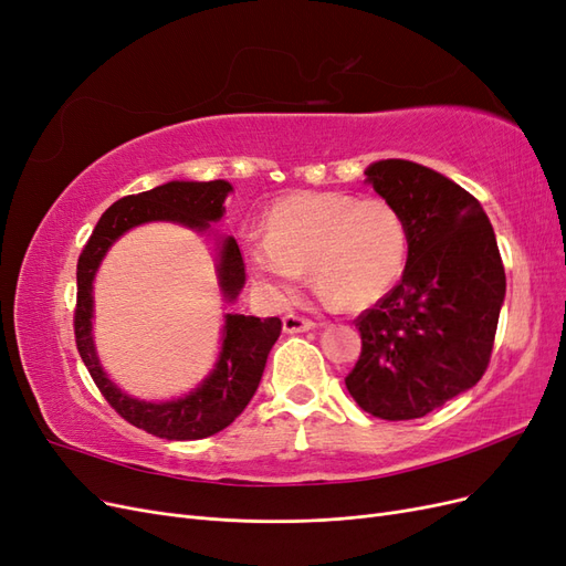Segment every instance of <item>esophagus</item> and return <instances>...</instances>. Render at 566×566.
<instances>
[{
	"label": "esophagus",
	"instance_id": "esophagus-1",
	"mask_svg": "<svg viewBox=\"0 0 566 566\" xmlns=\"http://www.w3.org/2000/svg\"><path fill=\"white\" fill-rule=\"evenodd\" d=\"M312 328H314V323H312L310 318L297 316V314H285V316H283V331H285L287 335L306 333V331H312Z\"/></svg>",
	"mask_w": 566,
	"mask_h": 566
}]
</instances>
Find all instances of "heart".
<instances>
[{
  "label": "heart",
  "instance_id": "1",
  "mask_svg": "<svg viewBox=\"0 0 566 566\" xmlns=\"http://www.w3.org/2000/svg\"><path fill=\"white\" fill-rule=\"evenodd\" d=\"M406 248V221L391 202L304 191L273 205L266 238L243 243V256L271 300L293 297L310 266L325 302L358 310L378 302L399 279Z\"/></svg>",
  "mask_w": 566,
  "mask_h": 566
}]
</instances>
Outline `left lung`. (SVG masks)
I'll return each instance as SVG.
<instances>
[{
  "label": "left lung",
  "mask_w": 566,
  "mask_h": 566,
  "mask_svg": "<svg viewBox=\"0 0 566 566\" xmlns=\"http://www.w3.org/2000/svg\"><path fill=\"white\" fill-rule=\"evenodd\" d=\"M366 177L401 212L408 260L401 281L356 318L361 356L345 385L366 413L413 420L482 380L505 269L482 205L449 177L394 158Z\"/></svg>",
  "instance_id": "8db88e82"
}]
</instances>
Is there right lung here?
Returning a JSON list of instances; mask_svg holds the SVG:
<instances>
[{"label": "right lung", "instance_id": "add662e5", "mask_svg": "<svg viewBox=\"0 0 566 566\" xmlns=\"http://www.w3.org/2000/svg\"><path fill=\"white\" fill-rule=\"evenodd\" d=\"M233 191L224 179L217 181H169L150 191L119 198L101 214L92 238L77 260V306H75V342L84 366L94 378L106 401L139 430L172 441L205 439L229 427L243 413L260 387L266 356L276 345L283 323L281 318H256L227 314L221 352L212 373L193 391L172 401H142L119 391L98 364L92 318H94V276L101 260L119 235L146 221H175L193 231H208L210 221L224 217V200ZM217 279L221 295L233 302L245 285L243 254L233 238L219 241Z\"/></svg>", "mask_w": 566, "mask_h": 566}]
</instances>
